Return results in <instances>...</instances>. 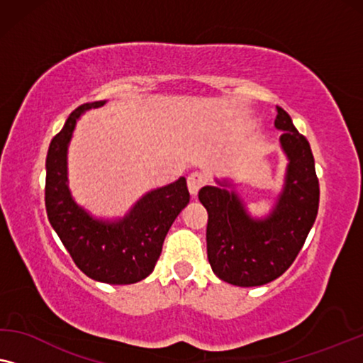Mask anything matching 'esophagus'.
Returning a JSON list of instances; mask_svg holds the SVG:
<instances>
[{"mask_svg":"<svg viewBox=\"0 0 363 363\" xmlns=\"http://www.w3.org/2000/svg\"><path fill=\"white\" fill-rule=\"evenodd\" d=\"M203 186H206V177H203L201 172H192V174L187 177V187L192 197H196Z\"/></svg>","mask_w":363,"mask_h":363,"instance_id":"1","label":"esophagus"}]
</instances>
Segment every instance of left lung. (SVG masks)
<instances>
[{"label": "left lung", "instance_id": "obj_1", "mask_svg": "<svg viewBox=\"0 0 363 363\" xmlns=\"http://www.w3.org/2000/svg\"><path fill=\"white\" fill-rule=\"evenodd\" d=\"M274 126L283 131L279 143L288 157L284 186L273 211L255 218L228 181L206 186L199 201L207 208V258L212 272L235 286H262L281 277L298 257L314 225L319 208V181L314 156L293 120L277 106Z\"/></svg>", "mask_w": 363, "mask_h": 363}]
</instances>
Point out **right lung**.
I'll list each match as a JSON object with an SVG mask.
<instances>
[{"label":"right lung","instance_id":"add662e5","mask_svg":"<svg viewBox=\"0 0 363 363\" xmlns=\"http://www.w3.org/2000/svg\"><path fill=\"white\" fill-rule=\"evenodd\" d=\"M105 101L75 108L52 138L45 160V211L60 242L86 277L108 284H133L150 277L172 222L189 203L186 177L143 196L118 220L95 218L74 201L67 150L77 120Z\"/></svg>","mask_w":363,"mask_h":363}]
</instances>
